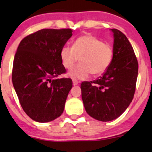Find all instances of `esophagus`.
<instances>
[{"label":"esophagus","mask_w":152,"mask_h":152,"mask_svg":"<svg viewBox=\"0 0 152 152\" xmlns=\"http://www.w3.org/2000/svg\"><path fill=\"white\" fill-rule=\"evenodd\" d=\"M72 81H73V85L74 86L77 85L78 83H79V82H78V81L76 80V79H72Z\"/></svg>","instance_id":"obj_1"}]
</instances>
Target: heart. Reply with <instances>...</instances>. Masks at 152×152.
Wrapping results in <instances>:
<instances>
[{
    "label": "heart",
    "instance_id": "b5f03b06",
    "mask_svg": "<svg viewBox=\"0 0 152 152\" xmlns=\"http://www.w3.org/2000/svg\"><path fill=\"white\" fill-rule=\"evenodd\" d=\"M61 62L65 69H70L78 60L80 63L69 71L68 76L81 80L90 73L94 76L103 74L113 59V48L91 34L78 37L73 46H64L60 50Z\"/></svg>",
    "mask_w": 152,
    "mask_h": 152
}]
</instances>
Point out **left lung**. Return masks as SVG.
Returning a JSON list of instances; mask_svg holds the SVG:
<instances>
[{
  "label": "left lung",
  "instance_id": "left-lung-1",
  "mask_svg": "<svg viewBox=\"0 0 152 152\" xmlns=\"http://www.w3.org/2000/svg\"><path fill=\"white\" fill-rule=\"evenodd\" d=\"M111 31L114 37L111 65L99 79L81 85L87 113L104 122L118 118L129 106L138 73V62L129 41L121 31Z\"/></svg>",
  "mask_w": 152,
  "mask_h": 152
}]
</instances>
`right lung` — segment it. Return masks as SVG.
Here are the masks:
<instances>
[{
	"label": "right lung",
	"mask_w": 152,
	"mask_h": 152,
	"mask_svg": "<svg viewBox=\"0 0 152 152\" xmlns=\"http://www.w3.org/2000/svg\"><path fill=\"white\" fill-rule=\"evenodd\" d=\"M70 28H44L21 40L15 55L12 83L23 110L35 121H52L62 114L73 87L65 73L60 50L71 37Z\"/></svg>",
	"instance_id": "right-lung-1"
}]
</instances>
